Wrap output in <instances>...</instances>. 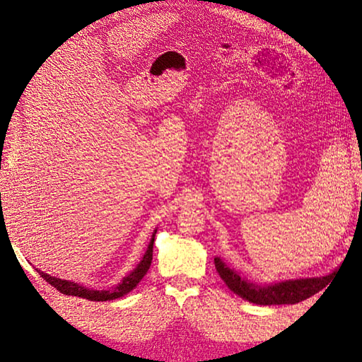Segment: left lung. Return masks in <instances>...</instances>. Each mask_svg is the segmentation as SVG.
I'll use <instances>...</instances> for the list:
<instances>
[{"mask_svg":"<svg viewBox=\"0 0 362 362\" xmlns=\"http://www.w3.org/2000/svg\"><path fill=\"white\" fill-rule=\"evenodd\" d=\"M214 266L221 275V279L235 294L249 300L257 305H294L306 300L308 297L317 294L324 289L332 275L317 276V279H298V280H286L275 284H266L258 286L243 276L238 275L233 269L226 266L219 258H214Z\"/></svg>","mask_w":362,"mask_h":362,"instance_id":"8db88e82","label":"left lung"}]
</instances>
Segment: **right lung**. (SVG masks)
I'll use <instances>...</instances> for the list:
<instances>
[{
    "label": "right lung",
    "mask_w": 362,
    "mask_h": 362,
    "mask_svg": "<svg viewBox=\"0 0 362 362\" xmlns=\"http://www.w3.org/2000/svg\"><path fill=\"white\" fill-rule=\"evenodd\" d=\"M156 233H157V230H153L151 243H149V247H148V250H146L143 259L140 261V264H138L127 276H124V280H122L118 284V286H115L113 289L95 291V289H88L86 286H81V284L74 283V281H68V280L57 279V276H51V275L40 272V271H38V274H40V276L45 281H48L51 286H54L65 296L82 297V298H87V300H93V302H107V300H115L118 297L126 296L127 292L132 291L136 286V284L141 281V279L146 275V272L149 271L151 263H152V249H153V240H156Z\"/></svg>",
    "instance_id": "add662e5"
}]
</instances>
